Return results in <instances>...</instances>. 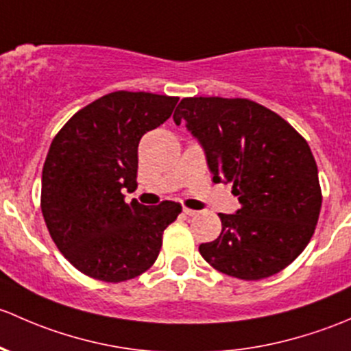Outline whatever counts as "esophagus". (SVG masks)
<instances>
[{
  "instance_id": "1",
  "label": "esophagus",
  "mask_w": 351,
  "mask_h": 351,
  "mask_svg": "<svg viewBox=\"0 0 351 351\" xmlns=\"http://www.w3.org/2000/svg\"><path fill=\"white\" fill-rule=\"evenodd\" d=\"M184 211V215H187V216H196L197 215V211L196 209H189V208H184L182 209Z\"/></svg>"
}]
</instances>
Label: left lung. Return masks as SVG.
<instances>
[{"instance_id":"left-lung-1","label":"left lung","mask_w":351,"mask_h":351,"mask_svg":"<svg viewBox=\"0 0 351 351\" xmlns=\"http://www.w3.org/2000/svg\"><path fill=\"white\" fill-rule=\"evenodd\" d=\"M204 149L215 182L233 184L240 209L199 245L219 272L260 280L284 270L308 247L321 211L317 165L308 142L284 118L245 97H184L174 121Z\"/></svg>"}]
</instances>
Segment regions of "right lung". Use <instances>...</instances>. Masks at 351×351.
<instances>
[{
	"instance_id": "1",
	"label": "right lung",
	"mask_w": 351,
	"mask_h": 351,
	"mask_svg": "<svg viewBox=\"0 0 351 351\" xmlns=\"http://www.w3.org/2000/svg\"><path fill=\"white\" fill-rule=\"evenodd\" d=\"M179 97L114 91L79 110L50 143L42 215L53 243L86 276L125 282L157 260L164 230L182 206L125 202L135 189L138 143L169 120Z\"/></svg>"
}]
</instances>
